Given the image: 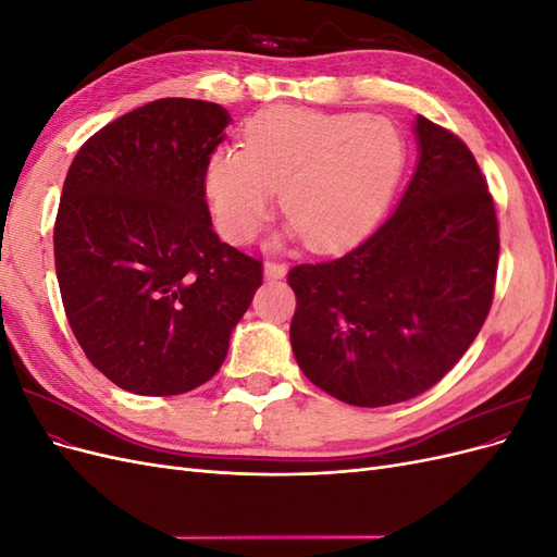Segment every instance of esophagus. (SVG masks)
I'll return each mask as SVG.
<instances>
[{
    "label": "esophagus",
    "mask_w": 557,
    "mask_h": 557,
    "mask_svg": "<svg viewBox=\"0 0 557 557\" xmlns=\"http://www.w3.org/2000/svg\"><path fill=\"white\" fill-rule=\"evenodd\" d=\"M285 274H288V264H285V262H267L264 264V276L269 281H278Z\"/></svg>",
    "instance_id": "obj_1"
}]
</instances>
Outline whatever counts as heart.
<instances>
[{
    "label": "heart",
    "mask_w": 557,
    "mask_h": 557,
    "mask_svg": "<svg viewBox=\"0 0 557 557\" xmlns=\"http://www.w3.org/2000/svg\"><path fill=\"white\" fill-rule=\"evenodd\" d=\"M407 160V137L391 117L272 107L250 117L244 148L213 150L205 183L225 239L256 237L281 188L288 232L330 252L379 225Z\"/></svg>",
    "instance_id": "b5f03b06"
}]
</instances>
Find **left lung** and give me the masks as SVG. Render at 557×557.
Returning <instances> with one entry per match:
<instances>
[{"instance_id": "8db88e82", "label": "left lung", "mask_w": 557, "mask_h": 557, "mask_svg": "<svg viewBox=\"0 0 557 557\" xmlns=\"http://www.w3.org/2000/svg\"><path fill=\"white\" fill-rule=\"evenodd\" d=\"M420 158L399 207L346 256L297 264L290 342L320 391L352 407L407 401L476 339L495 295V201L467 144L418 115Z\"/></svg>"}]
</instances>
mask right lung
I'll return each mask as SVG.
<instances>
[{"label":"right lung","instance_id":"1","mask_svg":"<svg viewBox=\"0 0 557 557\" xmlns=\"http://www.w3.org/2000/svg\"><path fill=\"white\" fill-rule=\"evenodd\" d=\"M230 113L156 99L81 146L53 246L66 320L88 360L134 395H181L221 369L262 262L218 239L207 162Z\"/></svg>","mask_w":557,"mask_h":557}]
</instances>
